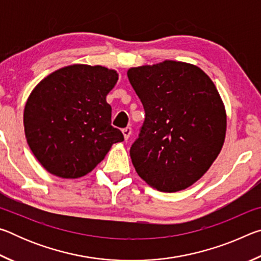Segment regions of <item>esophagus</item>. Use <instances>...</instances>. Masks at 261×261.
I'll use <instances>...</instances> for the list:
<instances>
[{
	"mask_svg": "<svg viewBox=\"0 0 261 261\" xmlns=\"http://www.w3.org/2000/svg\"><path fill=\"white\" fill-rule=\"evenodd\" d=\"M122 132H123V136H124V139H125V140H127V139L130 138L132 130H131V127H130V126H127V127H125V129H123V130H122Z\"/></svg>",
	"mask_w": 261,
	"mask_h": 261,
	"instance_id": "esophagus-1",
	"label": "esophagus"
}]
</instances>
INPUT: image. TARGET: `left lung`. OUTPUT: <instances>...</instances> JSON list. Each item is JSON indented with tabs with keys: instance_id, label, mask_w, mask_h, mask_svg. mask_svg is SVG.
Wrapping results in <instances>:
<instances>
[{
	"instance_id": "8db88e82",
	"label": "left lung",
	"mask_w": 261,
	"mask_h": 261,
	"mask_svg": "<svg viewBox=\"0 0 261 261\" xmlns=\"http://www.w3.org/2000/svg\"><path fill=\"white\" fill-rule=\"evenodd\" d=\"M127 78L145 109L130 148L137 174L159 191L191 187L226 138V108L214 83L197 65L169 60L130 68Z\"/></svg>"
}]
</instances>
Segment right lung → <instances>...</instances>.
Listing matches in <instances>:
<instances>
[{"instance_id":"right-lung-1","label":"right lung","mask_w":261,"mask_h":261,"mask_svg":"<svg viewBox=\"0 0 261 261\" xmlns=\"http://www.w3.org/2000/svg\"><path fill=\"white\" fill-rule=\"evenodd\" d=\"M118 81L115 70L71 64L45 77L24 109L25 137L45 169L61 178H79L124 140L112 125L106 98Z\"/></svg>"}]
</instances>
